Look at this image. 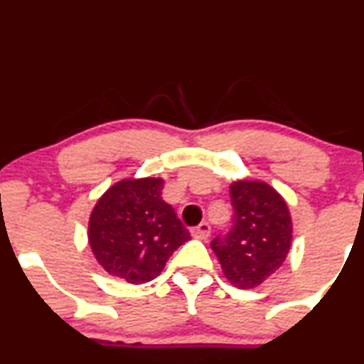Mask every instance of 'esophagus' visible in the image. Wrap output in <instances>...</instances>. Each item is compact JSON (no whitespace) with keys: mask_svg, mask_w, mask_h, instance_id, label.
Wrapping results in <instances>:
<instances>
[{"mask_svg":"<svg viewBox=\"0 0 364 364\" xmlns=\"http://www.w3.org/2000/svg\"><path fill=\"white\" fill-rule=\"evenodd\" d=\"M191 235H193L195 239L207 240L208 235H210V225L207 224V222H201L198 227H195V229L191 230Z\"/></svg>","mask_w":364,"mask_h":364,"instance_id":"34e87169","label":"esophagus"}]
</instances>
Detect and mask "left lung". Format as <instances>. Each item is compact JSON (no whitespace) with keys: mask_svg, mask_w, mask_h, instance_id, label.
<instances>
[{"mask_svg":"<svg viewBox=\"0 0 364 364\" xmlns=\"http://www.w3.org/2000/svg\"><path fill=\"white\" fill-rule=\"evenodd\" d=\"M234 225L212 249L227 282L252 290L282 268L293 240L287 200L261 179H237L229 186Z\"/></svg>","mask_w":364,"mask_h":364,"instance_id":"1","label":"left lung"}]
</instances>
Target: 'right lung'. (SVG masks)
I'll use <instances>...</instances> for the list:
<instances>
[{
	"label": "right lung",
	"instance_id": "1",
	"mask_svg": "<svg viewBox=\"0 0 364 364\" xmlns=\"http://www.w3.org/2000/svg\"><path fill=\"white\" fill-rule=\"evenodd\" d=\"M163 178H124L91 210L87 244L110 277L142 284L157 278L176 249L190 240L171 205Z\"/></svg>",
	"mask_w": 364,
	"mask_h": 364
}]
</instances>
